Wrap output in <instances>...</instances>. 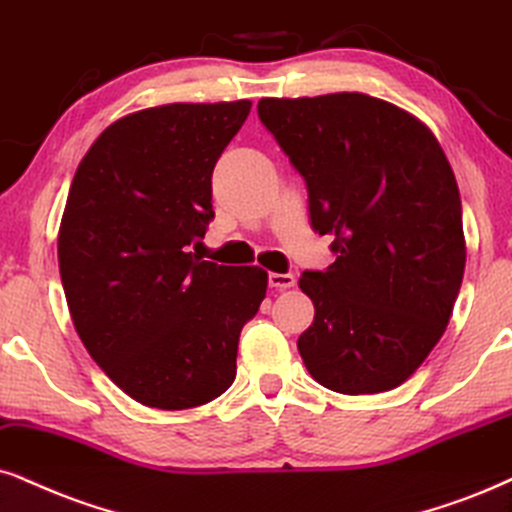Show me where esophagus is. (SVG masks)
I'll return each mask as SVG.
<instances>
[{
    "instance_id": "obj_1",
    "label": "esophagus",
    "mask_w": 512,
    "mask_h": 512,
    "mask_svg": "<svg viewBox=\"0 0 512 512\" xmlns=\"http://www.w3.org/2000/svg\"><path fill=\"white\" fill-rule=\"evenodd\" d=\"M269 286L276 290H288L295 286V276L293 274H269Z\"/></svg>"
}]
</instances>
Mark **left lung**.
I'll return each mask as SVG.
<instances>
[{
    "instance_id": "left-lung-1",
    "label": "left lung",
    "mask_w": 512,
    "mask_h": 512,
    "mask_svg": "<svg viewBox=\"0 0 512 512\" xmlns=\"http://www.w3.org/2000/svg\"><path fill=\"white\" fill-rule=\"evenodd\" d=\"M260 120L307 181L335 262L304 271L297 340L316 383L378 394L409 380L449 326L465 271L461 193L435 134L361 92L262 99Z\"/></svg>"
}]
</instances>
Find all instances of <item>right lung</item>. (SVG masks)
Masks as SVG:
<instances>
[{"label":"right lung","mask_w":512,"mask_h":512,"mask_svg":"<svg viewBox=\"0 0 512 512\" xmlns=\"http://www.w3.org/2000/svg\"><path fill=\"white\" fill-rule=\"evenodd\" d=\"M252 103H165L115 120L77 165L58 226L70 319L139 404L193 409L236 378L238 335L267 295L260 267L200 260L212 170Z\"/></svg>","instance_id":"right-lung-1"}]
</instances>
